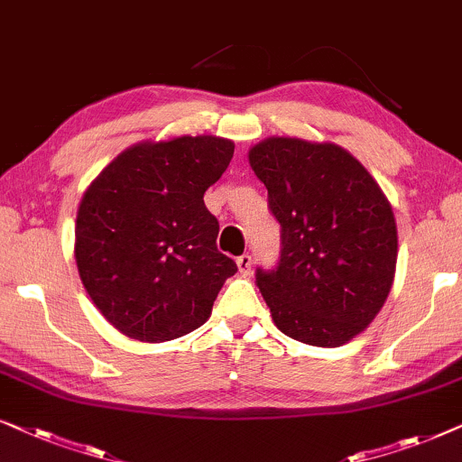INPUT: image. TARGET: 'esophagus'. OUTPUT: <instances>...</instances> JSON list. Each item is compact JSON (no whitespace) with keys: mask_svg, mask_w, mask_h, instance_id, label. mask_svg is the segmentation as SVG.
<instances>
[{"mask_svg":"<svg viewBox=\"0 0 462 462\" xmlns=\"http://www.w3.org/2000/svg\"><path fill=\"white\" fill-rule=\"evenodd\" d=\"M236 266H238V273H241V276H249L251 266H254V260H251V255L245 254L236 260Z\"/></svg>","mask_w":462,"mask_h":462,"instance_id":"1","label":"esophagus"}]
</instances>
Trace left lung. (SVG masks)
Masks as SVG:
<instances>
[{"mask_svg":"<svg viewBox=\"0 0 462 462\" xmlns=\"http://www.w3.org/2000/svg\"><path fill=\"white\" fill-rule=\"evenodd\" d=\"M281 224V262L255 282L276 328L336 348L365 331L395 279L397 224L364 164L329 141L268 137L249 150Z\"/></svg>","mask_w":462,"mask_h":462,"instance_id":"8db88e82","label":"left lung"}]
</instances>
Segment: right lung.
<instances>
[{
  "mask_svg": "<svg viewBox=\"0 0 462 462\" xmlns=\"http://www.w3.org/2000/svg\"><path fill=\"white\" fill-rule=\"evenodd\" d=\"M235 143L215 134L141 141L120 152L79 200L78 273L120 334L167 342L200 328L236 263L217 251L202 196Z\"/></svg>",
  "mask_w": 462,
  "mask_h": 462,
  "instance_id": "1",
  "label": "right lung"
}]
</instances>
